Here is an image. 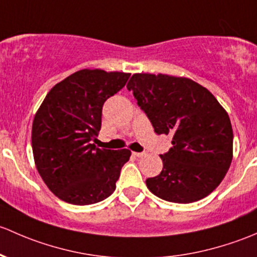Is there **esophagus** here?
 I'll return each mask as SVG.
<instances>
[{"instance_id":"esophagus-1","label":"esophagus","mask_w":257,"mask_h":257,"mask_svg":"<svg viewBox=\"0 0 257 257\" xmlns=\"http://www.w3.org/2000/svg\"><path fill=\"white\" fill-rule=\"evenodd\" d=\"M134 156L135 157H139V158H142L146 156V153H142V152H134Z\"/></svg>"}]
</instances>
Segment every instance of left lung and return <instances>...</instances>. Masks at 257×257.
I'll return each instance as SVG.
<instances>
[{"label": "left lung", "mask_w": 257, "mask_h": 257, "mask_svg": "<svg viewBox=\"0 0 257 257\" xmlns=\"http://www.w3.org/2000/svg\"><path fill=\"white\" fill-rule=\"evenodd\" d=\"M156 134H172L161 155L163 168L147 188L167 202L188 204L210 194L232 160V127L226 110L207 88L184 76L134 74L127 84Z\"/></svg>", "instance_id": "8db88e82"}]
</instances>
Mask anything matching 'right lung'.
<instances>
[{"instance_id": "obj_1", "label": "right lung", "mask_w": 257, "mask_h": 257, "mask_svg": "<svg viewBox=\"0 0 257 257\" xmlns=\"http://www.w3.org/2000/svg\"><path fill=\"white\" fill-rule=\"evenodd\" d=\"M130 73L81 69L55 84L34 115L32 150L37 171L59 199L75 205L112 194L131 151L92 144L101 128L104 102L120 91Z\"/></svg>"}]
</instances>
